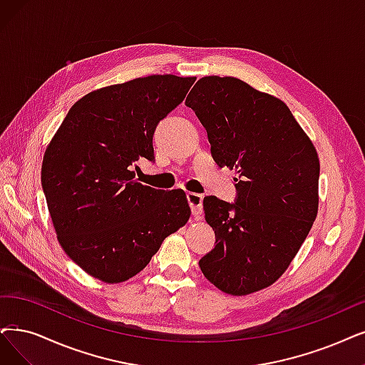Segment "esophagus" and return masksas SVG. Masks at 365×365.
Here are the masks:
<instances>
[{
    "instance_id": "obj_1",
    "label": "esophagus",
    "mask_w": 365,
    "mask_h": 365,
    "mask_svg": "<svg viewBox=\"0 0 365 365\" xmlns=\"http://www.w3.org/2000/svg\"><path fill=\"white\" fill-rule=\"evenodd\" d=\"M187 200H188V205L192 208V214L195 217V220H200L202 214H203V207H202V195L197 193H187Z\"/></svg>"
}]
</instances>
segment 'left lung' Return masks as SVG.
<instances>
[{
  "instance_id": "1",
  "label": "left lung",
  "mask_w": 365,
  "mask_h": 365,
  "mask_svg": "<svg viewBox=\"0 0 365 365\" xmlns=\"http://www.w3.org/2000/svg\"><path fill=\"white\" fill-rule=\"evenodd\" d=\"M185 105L205 127L214 162L237 173L235 203L203 197L215 247L199 260L229 295L272 284L307 238L319 205V157L280 98L237 78L207 76Z\"/></svg>"
}]
</instances>
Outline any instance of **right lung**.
I'll use <instances>...</instances> for the list:
<instances>
[{"instance_id":"right-lung-1","label":"right lung","mask_w":365,"mask_h":365,"mask_svg":"<svg viewBox=\"0 0 365 365\" xmlns=\"http://www.w3.org/2000/svg\"><path fill=\"white\" fill-rule=\"evenodd\" d=\"M195 81L153 75L93 91L48 145L41 187L58 241L94 279H132L190 218L182 190L143 185L135 169L142 157L154 162L155 127Z\"/></svg>"}]
</instances>
